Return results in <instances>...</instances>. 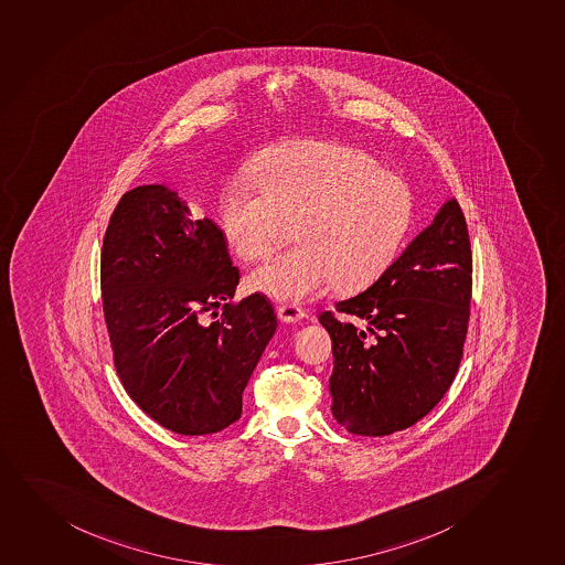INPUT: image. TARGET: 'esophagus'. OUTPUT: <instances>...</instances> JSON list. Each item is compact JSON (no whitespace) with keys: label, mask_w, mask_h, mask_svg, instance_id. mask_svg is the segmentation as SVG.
I'll return each mask as SVG.
<instances>
[{"label":"esophagus","mask_w":565,"mask_h":565,"mask_svg":"<svg viewBox=\"0 0 565 565\" xmlns=\"http://www.w3.org/2000/svg\"><path fill=\"white\" fill-rule=\"evenodd\" d=\"M277 316L285 323H297L305 318V310L299 305H279L277 307Z\"/></svg>","instance_id":"esophagus-1"}]
</instances>
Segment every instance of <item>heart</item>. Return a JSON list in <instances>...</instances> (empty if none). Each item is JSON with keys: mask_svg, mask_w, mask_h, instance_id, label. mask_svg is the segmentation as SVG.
<instances>
[{"mask_svg": "<svg viewBox=\"0 0 565 565\" xmlns=\"http://www.w3.org/2000/svg\"><path fill=\"white\" fill-rule=\"evenodd\" d=\"M413 214L404 180L340 145L309 143L269 156L226 188L220 225L242 260H256L288 236L296 245L249 274L253 290L279 301L359 291L393 264Z\"/></svg>", "mask_w": 565, "mask_h": 565, "instance_id": "obj_1", "label": "heart"}]
</instances>
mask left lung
<instances>
[{
    "mask_svg": "<svg viewBox=\"0 0 565 565\" xmlns=\"http://www.w3.org/2000/svg\"><path fill=\"white\" fill-rule=\"evenodd\" d=\"M470 288L469 232L450 196L374 285L334 305L364 327L320 315L333 340L331 409L350 434L402 431L439 404L463 353Z\"/></svg>",
    "mask_w": 565,
    "mask_h": 565,
    "instance_id": "1",
    "label": "left lung"
}]
</instances>
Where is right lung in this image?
Masks as SVG:
<instances>
[{
  "label": "right lung",
  "mask_w": 565,
  "mask_h": 565,
  "mask_svg": "<svg viewBox=\"0 0 565 565\" xmlns=\"http://www.w3.org/2000/svg\"><path fill=\"white\" fill-rule=\"evenodd\" d=\"M100 280L131 399L180 435L217 434L238 420L277 318L260 294L231 303L239 274L214 221L196 217L166 184L134 188L107 225Z\"/></svg>",
  "instance_id": "1"
}]
</instances>
